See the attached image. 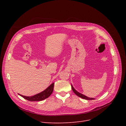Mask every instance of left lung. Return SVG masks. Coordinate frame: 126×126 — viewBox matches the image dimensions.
Listing matches in <instances>:
<instances>
[{
    "mask_svg": "<svg viewBox=\"0 0 126 126\" xmlns=\"http://www.w3.org/2000/svg\"><path fill=\"white\" fill-rule=\"evenodd\" d=\"M71 88H72V91H73L74 93H75L77 95H78V96L80 97H81V98H83V99H85V100H94V98H92V97L90 98V97H87V96H85V95H84V94H83L80 93V92H78V91L74 88V87L72 86V85H71Z\"/></svg>",
    "mask_w": 126,
    "mask_h": 126,
    "instance_id": "left-lung-1",
    "label": "left lung"
}]
</instances>
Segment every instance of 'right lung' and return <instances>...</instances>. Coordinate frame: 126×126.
<instances>
[{
  "label": "right lung",
  "instance_id": "1",
  "mask_svg": "<svg viewBox=\"0 0 126 126\" xmlns=\"http://www.w3.org/2000/svg\"><path fill=\"white\" fill-rule=\"evenodd\" d=\"M54 83H52L50 85L46 88L44 91H42L40 93H39L36 95H34L31 96H26L18 94L24 98L30 101H41L45 100V99L48 97L52 93L53 90H54Z\"/></svg>",
  "mask_w": 126,
  "mask_h": 126
}]
</instances>
